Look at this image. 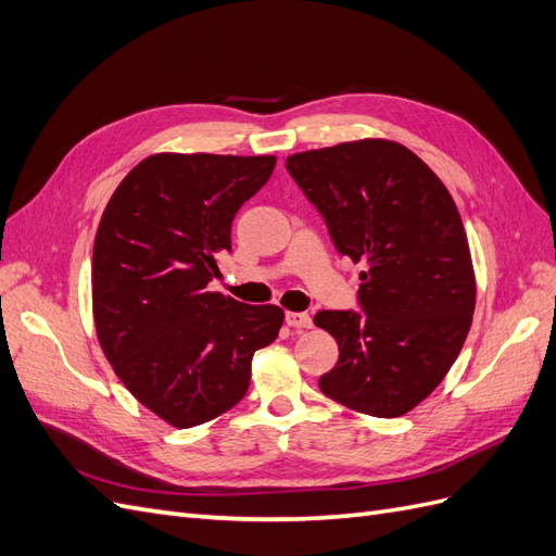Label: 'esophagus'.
<instances>
[{
    "instance_id": "34e87169",
    "label": "esophagus",
    "mask_w": 556,
    "mask_h": 556,
    "mask_svg": "<svg viewBox=\"0 0 556 556\" xmlns=\"http://www.w3.org/2000/svg\"><path fill=\"white\" fill-rule=\"evenodd\" d=\"M285 323H288L290 327H296V329H308V327H313V317L308 313L288 311L285 313Z\"/></svg>"
}]
</instances>
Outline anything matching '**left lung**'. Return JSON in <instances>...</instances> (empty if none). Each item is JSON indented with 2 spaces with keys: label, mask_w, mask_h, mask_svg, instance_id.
<instances>
[{
  "label": "left lung",
  "mask_w": 556,
  "mask_h": 556,
  "mask_svg": "<svg viewBox=\"0 0 556 556\" xmlns=\"http://www.w3.org/2000/svg\"><path fill=\"white\" fill-rule=\"evenodd\" d=\"M290 176L325 217L341 255L362 262L359 308L319 311L339 343L319 390L343 406L399 417L441 384L476 311L462 215L406 146L364 139L290 155Z\"/></svg>",
  "instance_id": "left-lung-1"
}]
</instances>
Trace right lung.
Listing matches in <instances>:
<instances>
[{"label": "right lung", "instance_id": "right-lung-1", "mask_svg": "<svg viewBox=\"0 0 556 556\" xmlns=\"http://www.w3.org/2000/svg\"><path fill=\"white\" fill-rule=\"evenodd\" d=\"M276 166L274 155L160 153L117 185L92 252L97 339L115 376L178 429L245 396L252 355L285 313L206 285L231 250V223Z\"/></svg>", "mask_w": 556, "mask_h": 556}]
</instances>
